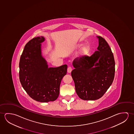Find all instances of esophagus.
Returning a JSON list of instances; mask_svg holds the SVG:
<instances>
[{
    "label": "esophagus",
    "instance_id": "esophagus-1",
    "mask_svg": "<svg viewBox=\"0 0 134 134\" xmlns=\"http://www.w3.org/2000/svg\"><path fill=\"white\" fill-rule=\"evenodd\" d=\"M72 68L71 67H68V73H71V72H72Z\"/></svg>",
    "mask_w": 134,
    "mask_h": 134
}]
</instances>
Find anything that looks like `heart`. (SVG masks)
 <instances>
[{
	"mask_svg": "<svg viewBox=\"0 0 134 134\" xmlns=\"http://www.w3.org/2000/svg\"><path fill=\"white\" fill-rule=\"evenodd\" d=\"M84 45V43H78L75 45L74 50L77 51L81 48V47ZM90 51V47L88 45H84V46L81 48L78 54V56L80 57H83L87 55L89 53Z\"/></svg>",
	"mask_w": 134,
	"mask_h": 134,
	"instance_id": "1",
	"label": "heart"
}]
</instances>
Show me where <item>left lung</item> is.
<instances>
[{"label": "left lung", "instance_id": "left-lung-1", "mask_svg": "<svg viewBox=\"0 0 134 134\" xmlns=\"http://www.w3.org/2000/svg\"><path fill=\"white\" fill-rule=\"evenodd\" d=\"M97 51L88 57L75 59L71 75L77 95L83 100L101 98L114 79L115 62L110 47L104 38L97 36Z\"/></svg>", "mask_w": 134, "mask_h": 134}]
</instances>
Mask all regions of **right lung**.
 Wrapping results in <instances>:
<instances>
[{
	"instance_id": "right-lung-1",
	"label": "right lung",
	"mask_w": 134,
	"mask_h": 134,
	"mask_svg": "<svg viewBox=\"0 0 134 134\" xmlns=\"http://www.w3.org/2000/svg\"><path fill=\"white\" fill-rule=\"evenodd\" d=\"M44 37L30 40L25 46L19 61L20 82L30 97L37 102H53L60 93V82L66 74L68 66L48 68L42 55Z\"/></svg>"
}]
</instances>
